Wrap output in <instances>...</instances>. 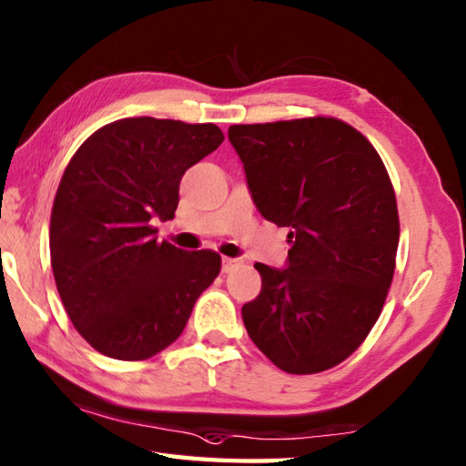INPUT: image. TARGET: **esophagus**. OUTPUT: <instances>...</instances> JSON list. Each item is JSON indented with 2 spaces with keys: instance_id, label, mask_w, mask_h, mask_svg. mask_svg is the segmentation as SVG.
Instances as JSON below:
<instances>
[{
  "instance_id": "1",
  "label": "esophagus",
  "mask_w": 466,
  "mask_h": 466,
  "mask_svg": "<svg viewBox=\"0 0 466 466\" xmlns=\"http://www.w3.org/2000/svg\"><path fill=\"white\" fill-rule=\"evenodd\" d=\"M238 265H242V258H238V257H224L222 258V271L224 273L234 271Z\"/></svg>"
}]
</instances>
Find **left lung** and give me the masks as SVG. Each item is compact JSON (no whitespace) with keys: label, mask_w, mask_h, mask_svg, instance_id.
<instances>
[{"label":"left lung","mask_w":466,"mask_h":466,"mask_svg":"<svg viewBox=\"0 0 466 466\" xmlns=\"http://www.w3.org/2000/svg\"><path fill=\"white\" fill-rule=\"evenodd\" d=\"M252 201L288 228L286 267L257 263L247 333L288 374H317L358 350L380 317L399 247L397 199L372 144L330 116L232 125Z\"/></svg>","instance_id":"obj_1"}]
</instances>
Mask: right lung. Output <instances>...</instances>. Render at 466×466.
Segmentation results:
<instances>
[{"mask_svg": "<svg viewBox=\"0 0 466 466\" xmlns=\"http://www.w3.org/2000/svg\"><path fill=\"white\" fill-rule=\"evenodd\" d=\"M222 141L211 123L131 116L92 133L67 164L51 267L69 319L96 351L137 361L167 350L218 278V252L157 244L152 222L175 218L180 178Z\"/></svg>", "mask_w": 466, "mask_h": 466, "instance_id": "add662e5", "label": "right lung"}]
</instances>
